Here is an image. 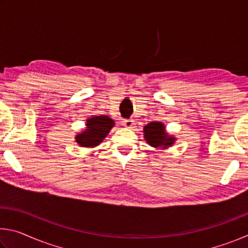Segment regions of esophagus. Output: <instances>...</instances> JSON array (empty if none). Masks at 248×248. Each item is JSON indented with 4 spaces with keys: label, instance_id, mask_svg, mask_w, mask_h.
Segmentation results:
<instances>
[{
    "label": "esophagus",
    "instance_id": "34e87169",
    "mask_svg": "<svg viewBox=\"0 0 248 248\" xmlns=\"http://www.w3.org/2000/svg\"><path fill=\"white\" fill-rule=\"evenodd\" d=\"M123 124L124 125V127H127V128H132V125L134 124V123H133L132 119H124L123 120Z\"/></svg>",
    "mask_w": 248,
    "mask_h": 248
}]
</instances>
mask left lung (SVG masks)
Instances as JSON below:
<instances>
[{
	"label": "left lung",
	"instance_id": "1",
	"mask_svg": "<svg viewBox=\"0 0 248 248\" xmlns=\"http://www.w3.org/2000/svg\"><path fill=\"white\" fill-rule=\"evenodd\" d=\"M144 138L148 141V143L154 146V148H158V146L166 148V146L173 144L175 141L174 138H170L165 133L164 124L162 123H157V121L145 125Z\"/></svg>",
	"mask_w": 248,
	"mask_h": 248
}]
</instances>
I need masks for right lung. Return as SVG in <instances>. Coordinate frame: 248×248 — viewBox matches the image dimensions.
Returning <instances> with one entry per match:
<instances>
[{
    "mask_svg": "<svg viewBox=\"0 0 248 248\" xmlns=\"http://www.w3.org/2000/svg\"><path fill=\"white\" fill-rule=\"evenodd\" d=\"M114 120L107 116H94L86 121V130L77 136V142L81 146L91 148L99 144L114 127Z\"/></svg>",
    "mask_w": 248,
    "mask_h": 248,
    "instance_id": "add662e5",
    "label": "right lung"
}]
</instances>
